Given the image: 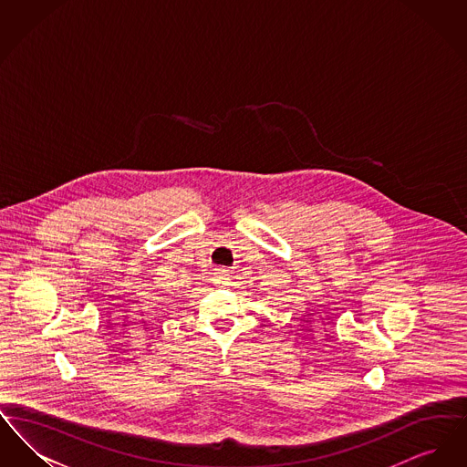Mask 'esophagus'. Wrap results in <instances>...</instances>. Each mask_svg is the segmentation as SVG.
Returning a JSON list of instances; mask_svg holds the SVG:
<instances>
[{
    "label": "esophagus",
    "instance_id": "34e87169",
    "mask_svg": "<svg viewBox=\"0 0 467 467\" xmlns=\"http://www.w3.org/2000/svg\"><path fill=\"white\" fill-rule=\"evenodd\" d=\"M227 273H229V269H225V267H219V269H215V275L219 276V280H223V278L227 276Z\"/></svg>",
    "mask_w": 467,
    "mask_h": 467
}]
</instances>
